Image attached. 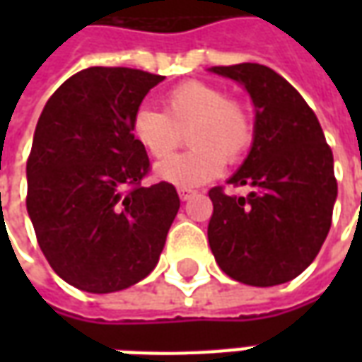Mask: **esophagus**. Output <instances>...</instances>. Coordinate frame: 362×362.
<instances>
[{
  "label": "esophagus",
  "instance_id": "esophagus-1",
  "mask_svg": "<svg viewBox=\"0 0 362 362\" xmlns=\"http://www.w3.org/2000/svg\"><path fill=\"white\" fill-rule=\"evenodd\" d=\"M178 196H180L182 202H188V199H192V197L196 196V192L188 188H178Z\"/></svg>",
  "mask_w": 362,
  "mask_h": 362
}]
</instances>
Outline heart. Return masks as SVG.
I'll use <instances>...</instances> for the list:
<instances>
[{
	"mask_svg": "<svg viewBox=\"0 0 362 362\" xmlns=\"http://www.w3.org/2000/svg\"><path fill=\"white\" fill-rule=\"evenodd\" d=\"M165 112L137 108L132 118L135 141L153 158L173 153L188 132V153L174 155L155 168L158 180L178 188H197L223 173L225 160L238 163L250 151L256 124L248 104L205 81L176 85L163 98Z\"/></svg>",
	"mask_w": 362,
	"mask_h": 362,
	"instance_id": "1",
	"label": "heart"
}]
</instances>
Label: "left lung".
Segmentation results:
<instances>
[{
    "label": "left lung",
    "mask_w": 362,
    "mask_h": 362,
    "mask_svg": "<svg viewBox=\"0 0 362 362\" xmlns=\"http://www.w3.org/2000/svg\"><path fill=\"white\" fill-rule=\"evenodd\" d=\"M209 71L244 85L256 110L250 153L228 178L252 192L209 189L213 256L228 277L252 287L287 283L314 262L332 227L334 155L316 114L279 74L259 64Z\"/></svg>",
    "instance_id": "obj_1"
}]
</instances>
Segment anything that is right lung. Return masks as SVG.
Instances as JSON below:
<instances>
[{"label": "right lung", "instance_id": "1", "mask_svg": "<svg viewBox=\"0 0 362 362\" xmlns=\"http://www.w3.org/2000/svg\"><path fill=\"white\" fill-rule=\"evenodd\" d=\"M163 75L89 67L50 96L27 160V211L52 269L87 293H114L157 266L180 209L173 184L149 188L132 118Z\"/></svg>", "mask_w": 362, "mask_h": 362}]
</instances>
